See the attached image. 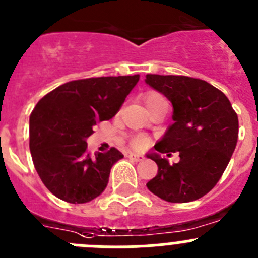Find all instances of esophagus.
<instances>
[{
	"mask_svg": "<svg viewBox=\"0 0 258 258\" xmlns=\"http://www.w3.org/2000/svg\"><path fill=\"white\" fill-rule=\"evenodd\" d=\"M127 157H129V160H132V161H136V162L142 161V160L145 158L143 156L137 155V153H129V155H127Z\"/></svg>",
	"mask_w": 258,
	"mask_h": 258,
	"instance_id": "obj_1",
	"label": "esophagus"
}]
</instances>
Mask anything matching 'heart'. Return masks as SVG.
I'll list each match as a JSON object with an SVG mask.
<instances>
[{
	"mask_svg": "<svg viewBox=\"0 0 258 258\" xmlns=\"http://www.w3.org/2000/svg\"><path fill=\"white\" fill-rule=\"evenodd\" d=\"M161 101H165V98L160 93H156V92H150V93H147L145 96V102L147 107L155 105V103L161 102ZM147 138L145 136H138L133 139V146L134 148L141 150V148H145L147 146Z\"/></svg>",
	"mask_w": 258,
	"mask_h": 258,
	"instance_id": "1",
	"label": "heart"
}]
</instances>
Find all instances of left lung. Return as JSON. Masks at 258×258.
<instances>
[{
    "instance_id": "8db88e82",
    "label": "left lung",
    "mask_w": 258,
    "mask_h": 258,
    "mask_svg": "<svg viewBox=\"0 0 258 258\" xmlns=\"http://www.w3.org/2000/svg\"><path fill=\"white\" fill-rule=\"evenodd\" d=\"M146 83L172 103V125L155 145L160 153L179 152L170 165L158 153L157 175L147 188L161 200L185 203L211 190L225 171L238 141V116L228 97L205 80L183 75L147 74Z\"/></svg>"
}]
</instances>
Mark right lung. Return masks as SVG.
Returning <instances> with one entry per match:
<instances>
[{
	"label": "right lung",
	"instance_id": "obj_1",
	"mask_svg": "<svg viewBox=\"0 0 258 258\" xmlns=\"http://www.w3.org/2000/svg\"><path fill=\"white\" fill-rule=\"evenodd\" d=\"M139 75L73 80L39 100L29 119V148L38 175L52 195L86 203L105 190L111 167L124 157L111 147L91 156L86 139L112 119Z\"/></svg>",
	"mask_w": 258,
	"mask_h": 258
}]
</instances>
